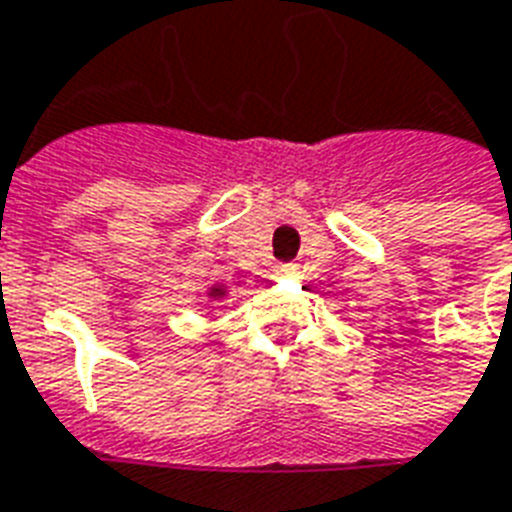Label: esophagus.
<instances>
[{
	"label": "esophagus",
	"instance_id": "34e87169",
	"mask_svg": "<svg viewBox=\"0 0 512 512\" xmlns=\"http://www.w3.org/2000/svg\"><path fill=\"white\" fill-rule=\"evenodd\" d=\"M296 272V264H277V275L280 277H288Z\"/></svg>",
	"mask_w": 512,
	"mask_h": 512
}]
</instances>
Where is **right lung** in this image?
I'll return each instance as SVG.
<instances>
[{
    "label": "right lung",
    "instance_id": "add662e5",
    "mask_svg": "<svg viewBox=\"0 0 512 512\" xmlns=\"http://www.w3.org/2000/svg\"><path fill=\"white\" fill-rule=\"evenodd\" d=\"M224 293H227V288H224V285H213L211 291H208V299H221V296H224Z\"/></svg>",
    "mask_w": 512,
    "mask_h": 512
}]
</instances>
